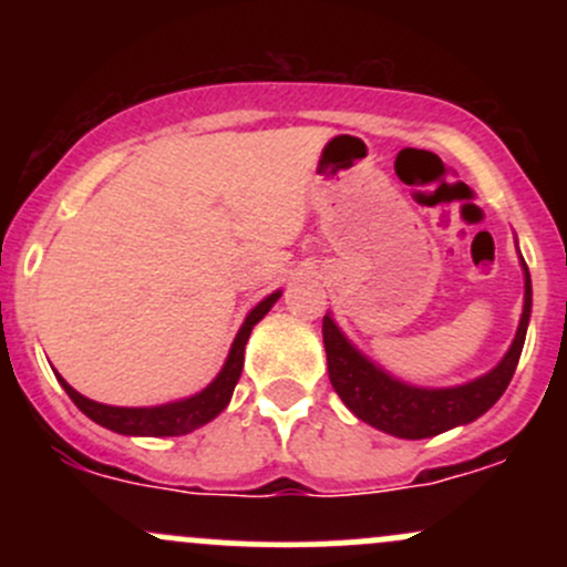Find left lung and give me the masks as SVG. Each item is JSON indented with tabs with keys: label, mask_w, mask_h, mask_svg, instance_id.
<instances>
[{
	"label": "left lung",
	"mask_w": 567,
	"mask_h": 567,
	"mask_svg": "<svg viewBox=\"0 0 567 567\" xmlns=\"http://www.w3.org/2000/svg\"><path fill=\"white\" fill-rule=\"evenodd\" d=\"M524 268V310L516 337L496 368L480 379L458 386H416L394 379L384 368L370 362L346 334L334 318L323 316V346L329 381L340 394L348 411L368 425L398 439H431L458 425H468L483 416L511 384L516 364L522 359L527 326L532 316V279L527 262Z\"/></svg>",
	"instance_id": "1"
}]
</instances>
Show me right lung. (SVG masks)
Wrapping results in <instances>:
<instances>
[{"instance_id": "1", "label": "right lung", "mask_w": 567, "mask_h": 567, "mask_svg": "<svg viewBox=\"0 0 567 567\" xmlns=\"http://www.w3.org/2000/svg\"><path fill=\"white\" fill-rule=\"evenodd\" d=\"M279 296H282V290H274L271 296H266V299L249 312L247 320L241 323V329H238L236 340H233L230 353H227L219 375H216L205 390L188 394V398L173 400V403H162V405H140V409H128V405L95 403V400L84 398V394L73 390L62 375H56V379H60L62 390L68 392V398L79 405V411L87 414L93 422H99L101 427H109V431L114 433H123V436H186V433L208 425L214 416H219L221 411L227 409V403H230L233 398V390H236L238 379H241L244 348H247L251 329H255L257 320L266 318V312L277 305Z\"/></svg>"}]
</instances>
